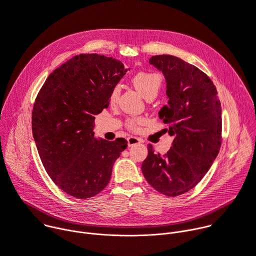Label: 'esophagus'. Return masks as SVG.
<instances>
[{
    "mask_svg": "<svg viewBox=\"0 0 256 256\" xmlns=\"http://www.w3.org/2000/svg\"><path fill=\"white\" fill-rule=\"evenodd\" d=\"M140 143V140L136 137H129L128 138V146H134V145H137Z\"/></svg>",
    "mask_w": 256,
    "mask_h": 256,
    "instance_id": "obj_1",
    "label": "esophagus"
}]
</instances>
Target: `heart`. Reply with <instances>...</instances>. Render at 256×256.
<instances>
[{"label":"heart","mask_w":256,"mask_h":256,"mask_svg":"<svg viewBox=\"0 0 256 256\" xmlns=\"http://www.w3.org/2000/svg\"><path fill=\"white\" fill-rule=\"evenodd\" d=\"M131 83L144 98L151 100L158 95L161 89L162 77L159 74L153 73V72H139L132 77ZM119 94H120V87L119 86L113 87L109 95V103L111 105H114L118 101ZM145 123H146L145 118L135 117V118H130L126 122V126L128 127V129L132 131H138L139 127Z\"/></svg>","instance_id":"b5f03b06"}]
</instances>
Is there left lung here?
I'll return each mask as SVG.
<instances>
[{"instance_id":"obj_1","label":"left lung","mask_w":256,"mask_h":256,"mask_svg":"<svg viewBox=\"0 0 256 256\" xmlns=\"http://www.w3.org/2000/svg\"><path fill=\"white\" fill-rule=\"evenodd\" d=\"M149 62L166 79L169 101L159 118L174 140L163 156L148 144L141 169L155 190L175 197L195 187L216 158L222 142L221 105L213 82L194 65L171 55L153 56Z\"/></svg>"}]
</instances>
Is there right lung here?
<instances>
[{
	"mask_svg": "<svg viewBox=\"0 0 256 256\" xmlns=\"http://www.w3.org/2000/svg\"><path fill=\"white\" fill-rule=\"evenodd\" d=\"M112 57L80 54L46 79L32 112V130L46 172L67 194L86 199L109 183L127 140H97L95 115L109 106L113 87L126 74Z\"/></svg>",
	"mask_w": 256,
	"mask_h": 256,
	"instance_id": "obj_1",
	"label": "right lung"
}]
</instances>
